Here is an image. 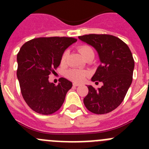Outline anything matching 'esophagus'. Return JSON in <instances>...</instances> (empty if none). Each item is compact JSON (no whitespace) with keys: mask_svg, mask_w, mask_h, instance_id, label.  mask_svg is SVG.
I'll return each instance as SVG.
<instances>
[{"mask_svg":"<svg viewBox=\"0 0 149 149\" xmlns=\"http://www.w3.org/2000/svg\"><path fill=\"white\" fill-rule=\"evenodd\" d=\"M73 86H80V84H76V83H74Z\"/></svg>","mask_w":149,"mask_h":149,"instance_id":"1","label":"esophagus"}]
</instances>
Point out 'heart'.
Instances as JSON below:
<instances>
[{
	"instance_id": "heart-1",
	"label": "heart",
	"mask_w": 149,
	"mask_h": 149,
	"mask_svg": "<svg viewBox=\"0 0 149 149\" xmlns=\"http://www.w3.org/2000/svg\"><path fill=\"white\" fill-rule=\"evenodd\" d=\"M77 50H78V52L82 56L84 60L87 58L88 56H94L95 53L93 48L91 46L88 45H80L77 48ZM67 56H68V52L65 51L62 55L61 60H60L62 64H64L66 62ZM87 74L88 73L86 71L81 70V69H78V68H72V69H69V70L67 71L66 73H65L66 77L68 79L72 80V81H74V82H81L85 79Z\"/></svg>"
}]
</instances>
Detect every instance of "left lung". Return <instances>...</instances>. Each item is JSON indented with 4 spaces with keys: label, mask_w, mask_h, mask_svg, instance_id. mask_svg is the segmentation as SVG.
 Returning <instances> with one entry per match:
<instances>
[{
    "label": "left lung",
    "mask_w": 149,
    "mask_h": 149,
    "mask_svg": "<svg viewBox=\"0 0 149 149\" xmlns=\"http://www.w3.org/2000/svg\"><path fill=\"white\" fill-rule=\"evenodd\" d=\"M78 38L98 52L101 64L92 81L103 83L97 89L87 86L89 93L84 103L93 113H108L121 104L132 83L134 60L131 51L123 41L114 36L89 34Z\"/></svg>",
    "instance_id": "8db88e82"
}]
</instances>
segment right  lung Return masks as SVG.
<instances>
[{"label":"right lung","mask_w":149,"mask_h":149,"mask_svg":"<svg viewBox=\"0 0 149 149\" xmlns=\"http://www.w3.org/2000/svg\"><path fill=\"white\" fill-rule=\"evenodd\" d=\"M77 39L72 37H40L22 46L17 54V77L23 98L36 113L50 115L63 105L72 83L64 77L55 85L48 81L60 64L63 54Z\"/></svg>","instance_id":"add662e5"}]
</instances>
